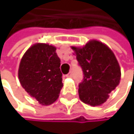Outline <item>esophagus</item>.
Returning <instances> with one entry per match:
<instances>
[{"label":"esophagus","instance_id":"obj_1","mask_svg":"<svg viewBox=\"0 0 134 134\" xmlns=\"http://www.w3.org/2000/svg\"><path fill=\"white\" fill-rule=\"evenodd\" d=\"M67 77H73V73H72V71H70L68 74H67Z\"/></svg>","mask_w":134,"mask_h":134}]
</instances>
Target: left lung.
<instances>
[{"mask_svg": "<svg viewBox=\"0 0 134 134\" xmlns=\"http://www.w3.org/2000/svg\"><path fill=\"white\" fill-rule=\"evenodd\" d=\"M71 48L84 74L78 85L80 99L92 106L103 104L120 81V67L113 52L97 40L89 41L82 48Z\"/></svg>", "mask_w": 134, "mask_h": 134, "instance_id": "obj_1", "label": "left lung"}]
</instances>
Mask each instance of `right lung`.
Listing matches in <instances>:
<instances>
[{"label":"right lung","instance_id":"add662e5","mask_svg":"<svg viewBox=\"0 0 134 134\" xmlns=\"http://www.w3.org/2000/svg\"><path fill=\"white\" fill-rule=\"evenodd\" d=\"M56 49L49 44H34L19 64L18 78L22 88L42 105L53 104L63 87L60 60Z\"/></svg>","mask_w":134,"mask_h":134}]
</instances>
